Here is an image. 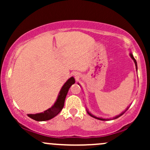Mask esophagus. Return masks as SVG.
Segmentation results:
<instances>
[{
    "label": "esophagus",
    "instance_id": "obj_1",
    "mask_svg": "<svg viewBox=\"0 0 150 150\" xmlns=\"http://www.w3.org/2000/svg\"><path fill=\"white\" fill-rule=\"evenodd\" d=\"M75 76L76 77H78V76H77V75H75Z\"/></svg>",
    "mask_w": 150,
    "mask_h": 150
}]
</instances>
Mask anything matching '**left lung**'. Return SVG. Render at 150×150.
<instances>
[{
    "label": "left lung",
    "mask_w": 150,
    "mask_h": 150,
    "mask_svg": "<svg viewBox=\"0 0 150 150\" xmlns=\"http://www.w3.org/2000/svg\"><path fill=\"white\" fill-rule=\"evenodd\" d=\"M130 57H131V58L132 60H133L134 61V63H135V66H136V70H137V62H136V60L135 59V58H134V57H133V56H132V53H130ZM128 108L129 107H128L126 108V109L124 111H123V112H122L121 113H120L119 115H118V116H115V117H113V118H109V119H108V118H99V117H97V116H94V115H92V113H89L88 111H87V113H88V114L89 115V116H91L92 117H93V118H97V119H98V120H111V119H116V118H119V117L120 116H122V115L123 114V113H124L125 111H127V110L128 109Z\"/></svg>",
    "instance_id": "1"
}]
</instances>
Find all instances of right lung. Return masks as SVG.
Masks as SVG:
<instances>
[{
    "instance_id": "1",
    "label": "right lung",
    "mask_w": 150,
    "mask_h": 150,
    "mask_svg": "<svg viewBox=\"0 0 150 150\" xmlns=\"http://www.w3.org/2000/svg\"><path fill=\"white\" fill-rule=\"evenodd\" d=\"M75 80L73 77H71L68 79L62 87L56 102L51 108L42 113H36V114H28V116L32 119L37 120V121H45V120H49L57 116L64 106L65 97H66L70 87H71L72 85L75 84Z\"/></svg>"
}]
</instances>
